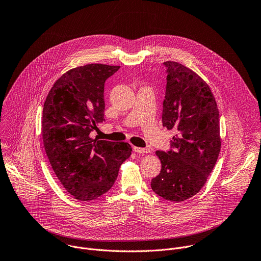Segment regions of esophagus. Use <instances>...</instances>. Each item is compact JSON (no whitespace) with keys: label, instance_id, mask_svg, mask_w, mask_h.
Masks as SVG:
<instances>
[{"label":"esophagus","instance_id":"obj_1","mask_svg":"<svg viewBox=\"0 0 261 261\" xmlns=\"http://www.w3.org/2000/svg\"><path fill=\"white\" fill-rule=\"evenodd\" d=\"M133 151L137 154H146V153H150V148L148 147H138V146H134L133 147Z\"/></svg>","mask_w":261,"mask_h":261}]
</instances>
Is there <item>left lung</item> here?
<instances>
[{
	"instance_id": "obj_1",
	"label": "left lung",
	"mask_w": 261,
	"mask_h": 261,
	"mask_svg": "<svg viewBox=\"0 0 261 261\" xmlns=\"http://www.w3.org/2000/svg\"><path fill=\"white\" fill-rule=\"evenodd\" d=\"M163 64L167 83L162 123L177 133L169 151L156 152L162 167L151 187L164 199L179 202L200 191L217 162L219 110L210 87L194 71L176 62Z\"/></svg>"
}]
</instances>
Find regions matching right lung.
Instances as JSON below:
<instances>
[{
  "label": "right lung",
  "instance_id": "obj_1",
  "mask_svg": "<svg viewBox=\"0 0 261 261\" xmlns=\"http://www.w3.org/2000/svg\"><path fill=\"white\" fill-rule=\"evenodd\" d=\"M119 69L103 64L71 69L54 84L44 102L46 155L64 188L81 201L94 200L113 187L132 152L128 142L90 137L104 121V84Z\"/></svg>",
  "mask_w": 261,
  "mask_h": 261
}]
</instances>
